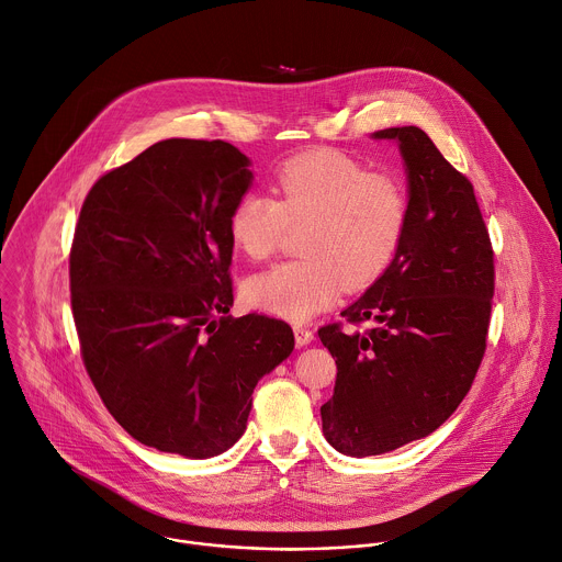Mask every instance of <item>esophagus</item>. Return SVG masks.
<instances>
[{
  "label": "esophagus",
  "mask_w": 562,
  "mask_h": 562,
  "mask_svg": "<svg viewBox=\"0 0 562 562\" xmlns=\"http://www.w3.org/2000/svg\"><path fill=\"white\" fill-rule=\"evenodd\" d=\"M293 334H295V345L297 347H304V345H308L313 340V331L308 327L297 325V327H293Z\"/></svg>",
  "instance_id": "1"
}]
</instances>
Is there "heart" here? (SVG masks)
Wrapping results in <instances>:
<instances>
[{
  "mask_svg": "<svg viewBox=\"0 0 562 562\" xmlns=\"http://www.w3.org/2000/svg\"><path fill=\"white\" fill-rule=\"evenodd\" d=\"M273 195L245 193L228 213L235 251L267 260L289 226H304L297 249L304 258L251 276L247 304L306 319L331 306L342 289L378 280L407 233L412 202L391 173H371L360 159L336 148H311L282 162L271 182Z\"/></svg>",
  "mask_w": 562,
  "mask_h": 562,
  "instance_id": "b5f03b06",
  "label": "heart"
}]
</instances>
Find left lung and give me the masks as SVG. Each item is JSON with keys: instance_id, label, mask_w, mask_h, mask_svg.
<instances>
[{"instance_id": "8db88e82", "label": "left lung", "mask_w": 562, "mask_h": 562, "mask_svg": "<svg viewBox=\"0 0 562 562\" xmlns=\"http://www.w3.org/2000/svg\"><path fill=\"white\" fill-rule=\"evenodd\" d=\"M395 139L409 180V224L395 258L342 311L349 325L317 329L338 375L319 407L340 453L378 456L434 434L462 403L487 349L494 249L471 182L418 126L375 131Z\"/></svg>"}]
</instances>
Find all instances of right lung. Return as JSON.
Segmentation results:
<instances>
[{
	"label": "right lung",
	"instance_id": "add662e5",
	"mask_svg": "<svg viewBox=\"0 0 562 562\" xmlns=\"http://www.w3.org/2000/svg\"><path fill=\"white\" fill-rule=\"evenodd\" d=\"M249 157L165 139L89 191L68 258L79 351L109 414L142 445L211 458L247 429L258 380L293 351L284 319L228 315V213Z\"/></svg>",
	"mask_w": 562,
	"mask_h": 562
}]
</instances>
